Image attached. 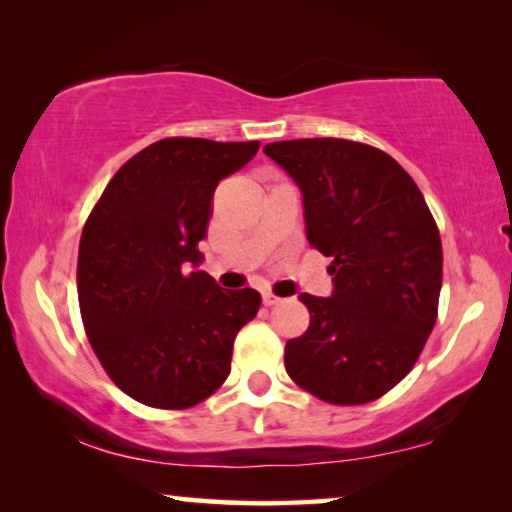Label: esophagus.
Returning a JSON list of instances; mask_svg holds the SVG:
<instances>
[{"mask_svg": "<svg viewBox=\"0 0 512 512\" xmlns=\"http://www.w3.org/2000/svg\"><path fill=\"white\" fill-rule=\"evenodd\" d=\"M277 303H282V298H277L275 293H270V291H263V305L272 307V305H277Z\"/></svg>", "mask_w": 512, "mask_h": 512, "instance_id": "1", "label": "esophagus"}]
</instances>
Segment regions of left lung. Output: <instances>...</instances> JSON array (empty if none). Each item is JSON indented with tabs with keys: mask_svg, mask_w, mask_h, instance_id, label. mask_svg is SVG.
Masks as SVG:
<instances>
[{
	"mask_svg": "<svg viewBox=\"0 0 512 512\" xmlns=\"http://www.w3.org/2000/svg\"><path fill=\"white\" fill-rule=\"evenodd\" d=\"M263 153L300 188L307 242L333 258L331 296H298L310 326L286 342V373L326 403L375 401L410 373L436 324V221L410 174L368 144L291 139Z\"/></svg>",
	"mask_w": 512,
	"mask_h": 512,
	"instance_id": "8db88e82",
	"label": "left lung"
}]
</instances>
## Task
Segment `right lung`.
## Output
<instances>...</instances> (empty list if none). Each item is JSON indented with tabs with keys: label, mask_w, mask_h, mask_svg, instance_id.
Returning <instances> with one entry per match:
<instances>
[{
	"label": "right lung",
	"mask_w": 512,
	"mask_h": 512,
	"mask_svg": "<svg viewBox=\"0 0 512 512\" xmlns=\"http://www.w3.org/2000/svg\"><path fill=\"white\" fill-rule=\"evenodd\" d=\"M258 142L170 137L114 174L79 244L81 319L97 359L135 401L184 410L226 382L235 335L261 293L198 270L221 179Z\"/></svg>",
	"instance_id": "1"
}]
</instances>
